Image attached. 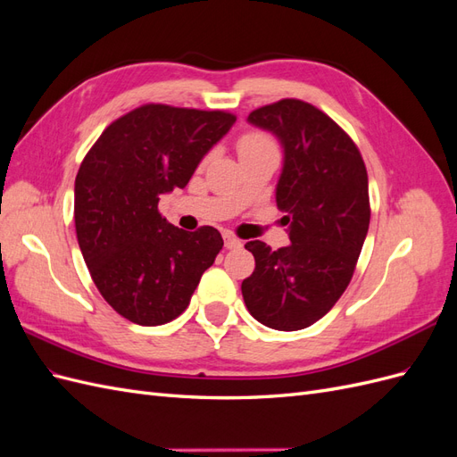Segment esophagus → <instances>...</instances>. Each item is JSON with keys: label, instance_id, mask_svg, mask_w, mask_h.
<instances>
[{"label": "esophagus", "instance_id": "obj_1", "mask_svg": "<svg viewBox=\"0 0 457 457\" xmlns=\"http://www.w3.org/2000/svg\"><path fill=\"white\" fill-rule=\"evenodd\" d=\"M225 247L227 250H238V247H242V240L232 237V234H225Z\"/></svg>", "mask_w": 457, "mask_h": 457}]
</instances>
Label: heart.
<instances>
[{
    "instance_id": "obj_1",
    "label": "heart",
    "mask_w": 457,
    "mask_h": 457,
    "mask_svg": "<svg viewBox=\"0 0 457 457\" xmlns=\"http://www.w3.org/2000/svg\"><path fill=\"white\" fill-rule=\"evenodd\" d=\"M265 148H274V143L269 135L259 133V131H247L245 135L240 137V141H238L240 158L252 154V152L265 150Z\"/></svg>"
}]
</instances>
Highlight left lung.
Returning a JSON list of instances; mask_svg holds the SVG:
<instances>
[{
	"mask_svg": "<svg viewBox=\"0 0 457 457\" xmlns=\"http://www.w3.org/2000/svg\"><path fill=\"white\" fill-rule=\"evenodd\" d=\"M284 148L276 205L286 212L289 245L245 244L255 270L242 295L255 320L272 329L309 328L347 289L370 227L368 173L351 137L322 110L297 99L247 116Z\"/></svg>",
	"mask_w": 457,
	"mask_h": 457,
	"instance_id": "1",
	"label": "left lung"
}]
</instances>
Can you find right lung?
Segmentation results:
<instances>
[{"label":"right lung","mask_w":457,"mask_h":457,"mask_svg":"<svg viewBox=\"0 0 457 457\" xmlns=\"http://www.w3.org/2000/svg\"><path fill=\"white\" fill-rule=\"evenodd\" d=\"M223 110L145 104L103 131L79 165L74 220L91 278L118 314L141 326L171 322L223 247L220 232L177 228L158 212L234 126Z\"/></svg>","instance_id":"1"}]
</instances>
